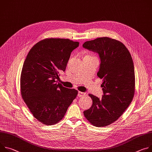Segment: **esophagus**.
Wrapping results in <instances>:
<instances>
[{"label": "esophagus", "mask_w": 152, "mask_h": 152, "mask_svg": "<svg viewBox=\"0 0 152 152\" xmlns=\"http://www.w3.org/2000/svg\"><path fill=\"white\" fill-rule=\"evenodd\" d=\"M85 95H86L85 93L81 92V91L78 92V96H79V97H82V96H84Z\"/></svg>", "instance_id": "obj_1"}]
</instances>
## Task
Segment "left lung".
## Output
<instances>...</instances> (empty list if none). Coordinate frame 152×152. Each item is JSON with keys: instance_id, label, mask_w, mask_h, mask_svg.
<instances>
[{"instance_id": "8db88e82", "label": "left lung", "mask_w": 152, "mask_h": 152, "mask_svg": "<svg viewBox=\"0 0 152 152\" xmlns=\"http://www.w3.org/2000/svg\"><path fill=\"white\" fill-rule=\"evenodd\" d=\"M82 46L99 54L97 75L102 79L104 93L102 99L89 94L93 104L84 115L94 126H107L118 120L133 100L135 76L132 58L122 42L107 37L87 41Z\"/></svg>"}]
</instances>
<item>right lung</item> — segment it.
<instances>
[{
	"label": "right lung",
	"mask_w": 152,
	"mask_h": 152,
	"mask_svg": "<svg viewBox=\"0 0 152 152\" xmlns=\"http://www.w3.org/2000/svg\"><path fill=\"white\" fill-rule=\"evenodd\" d=\"M79 44L68 39H45L31 48L24 61L22 97L33 116L45 125L59 122L77 96V90L65 88L58 81Z\"/></svg>",
	"instance_id": "obj_1"
}]
</instances>
